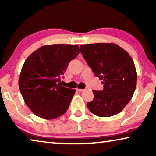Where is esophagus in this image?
<instances>
[{
  "label": "esophagus",
  "instance_id": "1",
  "mask_svg": "<svg viewBox=\"0 0 156 156\" xmlns=\"http://www.w3.org/2000/svg\"><path fill=\"white\" fill-rule=\"evenodd\" d=\"M76 91H80V92H82V91H84V89H76Z\"/></svg>",
  "mask_w": 156,
  "mask_h": 156
}]
</instances>
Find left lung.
<instances>
[{"instance_id":"1","label":"left lung","mask_w":156,"mask_h":156,"mask_svg":"<svg viewBox=\"0 0 156 156\" xmlns=\"http://www.w3.org/2000/svg\"><path fill=\"white\" fill-rule=\"evenodd\" d=\"M80 52L104 84L102 91L93 90L94 99L87 103V107L100 117L120 113L131 99L136 87L137 73L133 59L114 43L82 44Z\"/></svg>"}]
</instances>
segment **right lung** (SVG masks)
<instances>
[{"mask_svg":"<svg viewBox=\"0 0 156 156\" xmlns=\"http://www.w3.org/2000/svg\"><path fill=\"white\" fill-rule=\"evenodd\" d=\"M80 51L76 44L44 45L26 59L19 77V89L25 104L36 116L54 119L67 112L76 91L58 82Z\"/></svg>","mask_w":156,"mask_h":156,"instance_id":"1","label":"right lung"}]
</instances>
